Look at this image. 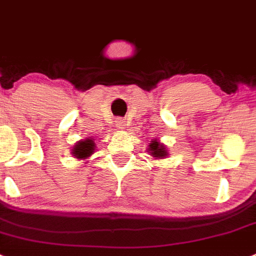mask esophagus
Instances as JSON below:
<instances>
[{
  "mask_svg": "<svg viewBox=\"0 0 256 256\" xmlns=\"http://www.w3.org/2000/svg\"><path fill=\"white\" fill-rule=\"evenodd\" d=\"M126 125H128V121H126L125 118H118L117 121H116V126L120 128V130H122V128H125Z\"/></svg>",
  "mask_w": 256,
  "mask_h": 256,
  "instance_id": "obj_1",
  "label": "esophagus"
}]
</instances>
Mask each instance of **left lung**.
Returning a JSON list of instances; mask_svg holds the SVG:
<instances>
[{
	"instance_id": "left-lung-1",
	"label": "left lung",
	"mask_w": 256,
	"mask_h": 256,
	"mask_svg": "<svg viewBox=\"0 0 256 256\" xmlns=\"http://www.w3.org/2000/svg\"><path fill=\"white\" fill-rule=\"evenodd\" d=\"M146 152L150 153L153 158L156 160H164L168 156V148H166V146L164 143H161L158 139H152V140H150V143L148 144V150H146Z\"/></svg>"
}]
</instances>
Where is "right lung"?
Listing matches in <instances>:
<instances>
[{
  "mask_svg": "<svg viewBox=\"0 0 256 256\" xmlns=\"http://www.w3.org/2000/svg\"><path fill=\"white\" fill-rule=\"evenodd\" d=\"M95 148H96L95 139L94 138L88 136L85 139L78 140L73 146L72 156L77 160H84V161H86L91 154H94Z\"/></svg>",
  "mask_w": 256,
  "mask_h": 256,
  "instance_id": "1",
  "label": "right lung"
}]
</instances>
